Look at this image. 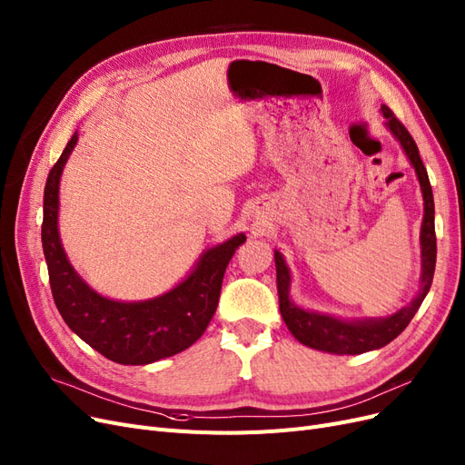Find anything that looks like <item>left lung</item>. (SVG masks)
Wrapping results in <instances>:
<instances>
[{"label":"left lung","instance_id":"8db88e82","mask_svg":"<svg viewBox=\"0 0 465 465\" xmlns=\"http://www.w3.org/2000/svg\"><path fill=\"white\" fill-rule=\"evenodd\" d=\"M381 113L385 116V126L401 142L408 161L411 163V166H414L421 185V193H423V223H421V235H420V243H421L420 293L408 306L401 308L399 312L380 320L347 322L328 314L304 311V308H299L289 299V285H291L289 268L283 261L282 252L276 251L273 252L276 254L273 259H276V272H278V295H280L282 318L297 341L316 351L331 352V354H362V352L389 345L392 339H397L406 330V325L411 322V318L416 316L418 308L421 306L425 295L429 293V289H431V283H433L435 262H437L433 189H431V183H429L427 170L420 157L414 137L410 135L404 124L397 116H394V113L387 105L381 107Z\"/></svg>","mask_w":465,"mask_h":465}]
</instances>
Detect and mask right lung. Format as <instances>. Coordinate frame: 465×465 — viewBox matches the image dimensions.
Returning a JSON list of instances; mask_svg holds the SVG:
<instances>
[{
  "mask_svg": "<svg viewBox=\"0 0 465 465\" xmlns=\"http://www.w3.org/2000/svg\"><path fill=\"white\" fill-rule=\"evenodd\" d=\"M76 142L74 132L49 170L44 189L42 247L57 311L82 341L116 364L142 366L174 356L204 333L216 312L223 272L247 237L237 233L204 251L193 272L161 297L120 302L95 293L68 262L57 230L59 182Z\"/></svg>",
  "mask_w": 465,
  "mask_h": 465,
  "instance_id": "right-lung-1",
  "label": "right lung"
}]
</instances>
